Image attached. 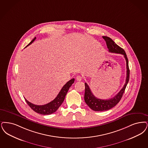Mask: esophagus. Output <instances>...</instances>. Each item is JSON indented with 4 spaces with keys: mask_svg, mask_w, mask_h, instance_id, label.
I'll return each instance as SVG.
<instances>
[{
    "mask_svg": "<svg viewBox=\"0 0 148 148\" xmlns=\"http://www.w3.org/2000/svg\"><path fill=\"white\" fill-rule=\"evenodd\" d=\"M82 77H80V76H77V78H76V79H77V81H81L82 80Z\"/></svg>",
    "mask_w": 148,
    "mask_h": 148,
    "instance_id": "1",
    "label": "esophagus"
}]
</instances>
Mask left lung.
Instances as JSON below:
<instances>
[{
	"instance_id": "obj_1",
	"label": "left lung",
	"mask_w": 148,
	"mask_h": 148,
	"mask_svg": "<svg viewBox=\"0 0 148 148\" xmlns=\"http://www.w3.org/2000/svg\"><path fill=\"white\" fill-rule=\"evenodd\" d=\"M102 37L106 42L107 46L108 48V51L110 52L121 54L124 56V58L126 60L127 77L125 83L124 84L122 89L120 90V91L115 96L108 100H102L96 97L92 93L91 90L89 88V85L86 83H85V90L84 100L88 106L91 110L95 111H107L115 106L122 97L125 89L126 88L127 84L130 80V69L128 66V60L124 49L118 46L111 38L107 36H103Z\"/></svg>"
}]
</instances>
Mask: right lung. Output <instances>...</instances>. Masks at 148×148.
<instances>
[{"label": "right lung", "instance_id": "obj_1", "mask_svg": "<svg viewBox=\"0 0 148 148\" xmlns=\"http://www.w3.org/2000/svg\"><path fill=\"white\" fill-rule=\"evenodd\" d=\"M36 38V37H35L30 42V43L27 46L31 45L35 40ZM74 80L75 79L74 78L71 79V80H70L69 82L66 83L63 86V87L62 88L57 97L53 101L46 105H36L31 103L26 99H25V100L28 104V105L31 108V109H32L36 112L44 115L51 114L55 112L58 109V108L62 105V103L63 102L65 99V95L68 92L71 85L74 82Z\"/></svg>", "mask_w": 148, "mask_h": 148}]
</instances>
